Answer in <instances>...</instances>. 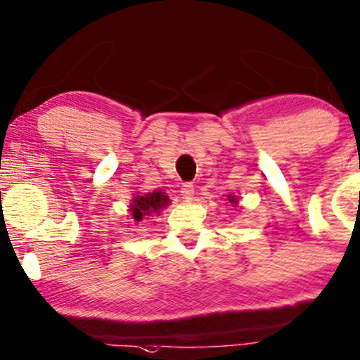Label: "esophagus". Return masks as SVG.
Segmentation results:
<instances>
[{"mask_svg": "<svg viewBox=\"0 0 360 360\" xmlns=\"http://www.w3.org/2000/svg\"><path fill=\"white\" fill-rule=\"evenodd\" d=\"M181 198H185L186 202H191L193 200V195H195V186L191 184H185L181 186Z\"/></svg>", "mask_w": 360, "mask_h": 360, "instance_id": "esophagus-1", "label": "esophagus"}]
</instances>
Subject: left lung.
<instances>
[{
	"label": "left lung",
	"instance_id": "1",
	"mask_svg": "<svg viewBox=\"0 0 360 360\" xmlns=\"http://www.w3.org/2000/svg\"><path fill=\"white\" fill-rule=\"evenodd\" d=\"M228 202H230V203H238V200L235 198V197H233V195H228Z\"/></svg>",
	"mask_w": 360,
	"mask_h": 360
}]
</instances>
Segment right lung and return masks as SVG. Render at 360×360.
I'll return each instance as SVG.
<instances>
[{"label": "right lung", "instance_id": "add662e5", "mask_svg": "<svg viewBox=\"0 0 360 360\" xmlns=\"http://www.w3.org/2000/svg\"><path fill=\"white\" fill-rule=\"evenodd\" d=\"M169 203V197L160 190L152 191V193L135 195L132 203H130V214L135 221H142L146 217L160 213V210L165 208Z\"/></svg>", "mask_w": 360, "mask_h": 360}]
</instances>
